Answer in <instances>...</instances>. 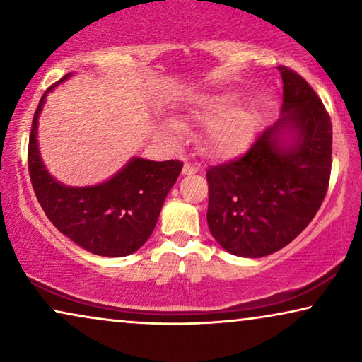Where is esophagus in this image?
<instances>
[{
    "label": "esophagus",
    "mask_w": 362,
    "mask_h": 362,
    "mask_svg": "<svg viewBox=\"0 0 362 362\" xmlns=\"http://www.w3.org/2000/svg\"><path fill=\"white\" fill-rule=\"evenodd\" d=\"M196 171H197L196 166H192L191 163L185 161V165H182V175H194Z\"/></svg>",
    "instance_id": "34e87169"
}]
</instances>
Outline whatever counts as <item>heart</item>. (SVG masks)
Returning a JSON list of instances; mask_svg holds the SVG:
<instances>
[{"instance_id":"1","label":"heart","mask_w":362,"mask_h":362,"mask_svg":"<svg viewBox=\"0 0 362 362\" xmlns=\"http://www.w3.org/2000/svg\"><path fill=\"white\" fill-rule=\"evenodd\" d=\"M237 97L232 93L212 97L199 108L191 112V117L201 125H211L206 132L204 146L209 155L217 158L235 156L249 148L255 136L257 115L250 108L235 105ZM168 130L177 133V123H168Z\"/></svg>"}]
</instances>
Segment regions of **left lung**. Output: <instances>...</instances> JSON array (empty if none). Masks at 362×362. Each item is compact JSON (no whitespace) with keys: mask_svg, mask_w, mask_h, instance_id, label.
Here are the masks:
<instances>
[{"mask_svg":"<svg viewBox=\"0 0 362 362\" xmlns=\"http://www.w3.org/2000/svg\"><path fill=\"white\" fill-rule=\"evenodd\" d=\"M281 117L247 153L207 170V224L222 249L259 259L288 245L323 202L331 175L333 127L300 74L280 66Z\"/></svg>","mask_w":362,"mask_h":362,"instance_id":"8db88e82","label":"left lung"}]
</instances>
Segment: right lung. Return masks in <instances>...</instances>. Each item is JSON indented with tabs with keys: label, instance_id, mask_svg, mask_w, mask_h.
<instances>
[{
	"label": "right lung",
	"instance_id": "add662e5",
	"mask_svg": "<svg viewBox=\"0 0 362 362\" xmlns=\"http://www.w3.org/2000/svg\"><path fill=\"white\" fill-rule=\"evenodd\" d=\"M71 77L64 76L57 83ZM34 113L28 166L36 197L59 232L82 249L102 257H125L150 239L163 202L182 170L181 161L132 158L115 176L95 186L74 187L54 180L37 148V120L47 93Z\"/></svg>",
	"mask_w": 362,
	"mask_h": 362
}]
</instances>
